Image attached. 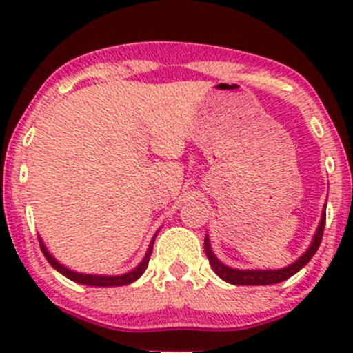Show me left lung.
Returning a JSON list of instances; mask_svg holds the SVG:
<instances>
[{"label":"left lung","mask_w":353,"mask_h":353,"mask_svg":"<svg viewBox=\"0 0 353 353\" xmlns=\"http://www.w3.org/2000/svg\"><path fill=\"white\" fill-rule=\"evenodd\" d=\"M325 223H326V210H323L321 222H319L318 230H316L314 237H312V243L309 245L307 251L294 261L292 265L285 266V268L280 270H236L230 268V266H225L212 251V245H210L208 236L205 237V252L206 258H208L210 265H212L213 272L220 276L225 282L232 283V285H273V283H280L283 280L290 279L292 275L299 272V270L304 268L309 261H311L312 256L318 251L319 244H321L323 232H325Z\"/></svg>","instance_id":"left-lung-1"}]
</instances>
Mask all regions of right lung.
Returning a JSON list of instances; mask_svg holds the SVG:
<instances>
[{
  "label": "right lung",
  "instance_id": "obj_1",
  "mask_svg": "<svg viewBox=\"0 0 353 353\" xmlns=\"http://www.w3.org/2000/svg\"><path fill=\"white\" fill-rule=\"evenodd\" d=\"M155 237L152 239L150 245H148V251H147V254H145L143 261H141L137 268L131 270L130 273H124V275H114V276L87 275V273L73 272V270L66 268V266H63L61 263L56 261V259L49 254V251L46 249V245L41 239H39V243H41V249H42V252H44L46 259L49 261V265H51L52 268L58 270V272L61 273V275H65L66 279L73 280V282H77V283H81V285H90V287H121V285H130V283H133L134 280H138L141 275H143L145 270H147V266H148V261H150V254H152V249H154Z\"/></svg>",
  "mask_w": 353,
  "mask_h": 353
}]
</instances>
